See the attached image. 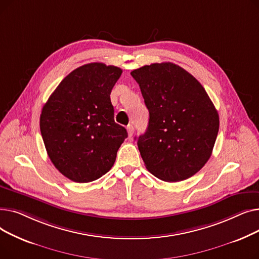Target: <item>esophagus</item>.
<instances>
[{"label": "esophagus", "mask_w": 259, "mask_h": 259, "mask_svg": "<svg viewBox=\"0 0 259 259\" xmlns=\"http://www.w3.org/2000/svg\"><path fill=\"white\" fill-rule=\"evenodd\" d=\"M127 131H128L129 137L131 138L132 135H133V133H134V126H133V125H129V126L127 127Z\"/></svg>", "instance_id": "1"}]
</instances>
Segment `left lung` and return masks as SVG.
<instances>
[{
  "label": "left lung",
  "instance_id": "left-lung-1",
  "mask_svg": "<svg viewBox=\"0 0 259 259\" xmlns=\"http://www.w3.org/2000/svg\"><path fill=\"white\" fill-rule=\"evenodd\" d=\"M149 110V124L138 139L145 166L157 179L182 182L209 160L220 116L205 88L184 68L154 63L131 72Z\"/></svg>",
  "mask_w": 259,
  "mask_h": 259
}]
</instances>
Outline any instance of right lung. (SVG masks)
Wrapping results in <instances>:
<instances>
[{
	"label": "right lung",
	"instance_id": "add662e5",
	"mask_svg": "<svg viewBox=\"0 0 259 259\" xmlns=\"http://www.w3.org/2000/svg\"><path fill=\"white\" fill-rule=\"evenodd\" d=\"M121 69L90 63L68 74L44 105L40 134L52 164L75 183L98 180L114 164L127 130L114 121L110 93Z\"/></svg>",
	"mask_w": 259,
	"mask_h": 259
}]
</instances>
